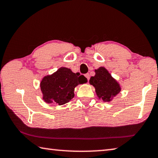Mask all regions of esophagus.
<instances>
[{"mask_svg":"<svg viewBox=\"0 0 158 158\" xmlns=\"http://www.w3.org/2000/svg\"><path fill=\"white\" fill-rule=\"evenodd\" d=\"M85 77H86V78L88 79V81L89 80V78H90V75H89V74H85Z\"/></svg>","mask_w":158,"mask_h":158,"instance_id":"34e87169","label":"esophagus"}]
</instances>
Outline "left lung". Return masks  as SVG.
I'll return each mask as SVG.
<instances>
[{"label": "left lung", "mask_w": 158, "mask_h": 158, "mask_svg": "<svg viewBox=\"0 0 158 158\" xmlns=\"http://www.w3.org/2000/svg\"><path fill=\"white\" fill-rule=\"evenodd\" d=\"M95 76L91 77L89 80L90 84L95 87L96 95L100 99L104 102L111 101L121 91L119 84L103 67L95 69Z\"/></svg>", "instance_id": "obj_1"}]
</instances>
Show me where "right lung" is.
<instances>
[{
    "label": "right lung",
    "instance_id": "right-lung-1",
    "mask_svg": "<svg viewBox=\"0 0 158 158\" xmlns=\"http://www.w3.org/2000/svg\"><path fill=\"white\" fill-rule=\"evenodd\" d=\"M87 82V79L79 73H74L67 67H60L51 75L42 79L40 87L44 101L47 103L62 106L74 96V88Z\"/></svg>",
    "mask_w": 158,
    "mask_h": 158
}]
</instances>
